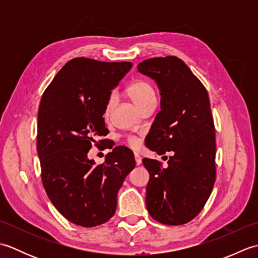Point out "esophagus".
Returning <instances> with one entry per match:
<instances>
[{
  "label": "esophagus",
  "mask_w": 258,
  "mask_h": 258,
  "mask_svg": "<svg viewBox=\"0 0 258 258\" xmlns=\"http://www.w3.org/2000/svg\"><path fill=\"white\" fill-rule=\"evenodd\" d=\"M134 158H135L136 165H141V164H142V158H141V156L138 154V153H134Z\"/></svg>",
  "instance_id": "1"
}]
</instances>
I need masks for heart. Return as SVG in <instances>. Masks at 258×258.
Returning a JSON list of instances; mask_svg holds the SVG:
<instances>
[{
	"instance_id": "heart-1",
	"label": "heart",
	"mask_w": 258,
	"mask_h": 258,
	"mask_svg": "<svg viewBox=\"0 0 258 258\" xmlns=\"http://www.w3.org/2000/svg\"><path fill=\"white\" fill-rule=\"evenodd\" d=\"M126 93H127L128 97L140 109L143 108L146 104H149L151 102H156V93H155L154 87H153L147 81H143V80L135 81L134 83H132L127 87ZM114 104H115V95L111 94L107 98L105 111H104L105 115H108L111 113ZM126 143H127L131 147H138L141 143V141L139 138H136V136H128V138L126 139Z\"/></svg>"
}]
</instances>
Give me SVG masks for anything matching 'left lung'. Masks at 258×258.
Listing matches in <instances>:
<instances>
[{"label":"left lung","instance_id":"1","mask_svg":"<svg viewBox=\"0 0 258 258\" xmlns=\"http://www.w3.org/2000/svg\"><path fill=\"white\" fill-rule=\"evenodd\" d=\"M138 71L156 82L161 94V111L147 147L158 155L173 153L166 168L156 160H143L150 173L147 211L165 225H183L199 215L216 178L210 98L202 82L176 56L145 59Z\"/></svg>","mask_w":258,"mask_h":258}]
</instances>
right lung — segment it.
<instances>
[{
	"label": "right lung",
	"mask_w": 258,
	"mask_h": 258,
	"mask_svg": "<svg viewBox=\"0 0 258 258\" xmlns=\"http://www.w3.org/2000/svg\"><path fill=\"white\" fill-rule=\"evenodd\" d=\"M132 67L76 57L43 93L36 143L43 186L56 210L79 226L101 225L114 215L118 190L135 167L133 152L125 146L115 147L101 165L87 157L108 133L103 118L107 98Z\"/></svg>",
	"instance_id": "1"
}]
</instances>
